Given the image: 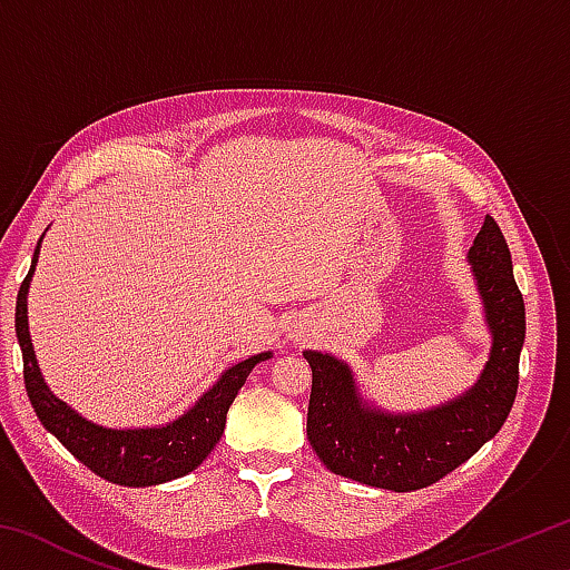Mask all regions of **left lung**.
I'll list each match as a JSON object with an SVG mask.
<instances>
[{
	"mask_svg": "<svg viewBox=\"0 0 570 570\" xmlns=\"http://www.w3.org/2000/svg\"><path fill=\"white\" fill-rule=\"evenodd\" d=\"M468 258L493 330V352L475 387L460 400L417 414L377 412L364 407L350 366L330 354L304 352L312 366L306 438L336 475L412 493L460 468L503 428L518 394L525 304L493 216L482 220Z\"/></svg>",
	"mask_w": 570,
	"mask_h": 570,
	"instance_id": "left-lung-1",
	"label": "left lung"
}]
</instances>
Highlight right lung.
<instances>
[{
  "label": "right lung",
  "instance_id": "1",
  "mask_svg": "<svg viewBox=\"0 0 570 570\" xmlns=\"http://www.w3.org/2000/svg\"><path fill=\"white\" fill-rule=\"evenodd\" d=\"M37 254H40V244L35 248L30 274L19 286L14 330L19 346H22L27 397H30L45 430H50L85 468H90L95 475L108 482H115V485L146 488L188 475L190 470H196L208 458V452L216 448V442L224 435L226 412L230 402L236 400L238 390L244 387L248 372L258 362L268 360L272 352L256 354L246 362L230 366L204 397L166 428L105 430L100 424L82 420L62 400H57L47 390L40 366H37L30 330H27V288H30V278L35 274Z\"/></svg>",
  "mask_w": 570,
  "mask_h": 570
}]
</instances>
